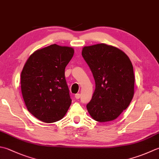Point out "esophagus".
<instances>
[{
	"label": "esophagus",
	"instance_id": "obj_1",
	"mask_svg": "<svg viewBox=\"0 0 159 159\" xmlns=\"http://www.w3.org/2000/svg\"><path fill=\"white\" fill-rule=\"evenodd\" d=\"M80 97V94H76L75 95L76 99H79Z\"/></svg>",
	"mask_w": 159,
	"mask_h": 159
}]
</instances>
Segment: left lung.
Here are the masks:
<instances>
[{"label":"left lung","mask_w":159,"mask_h":159,"mask_svg":"<svg viewBox=\"0 0 159 159\" xmlns=\"http://www.w3.org/2000/svg\"><path fill=\"white\" fill-rule=\"evenodd\" d=\"M82 56L96 84L87 104L88 112L98 122L116 119L134 96L135 79L131 61L120 49L103 43L85 47Z\"/></svg>","instance_id":"left-lung-1"}]
</instances>
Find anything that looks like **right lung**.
Here are the masks:
<instances>
[{"instance_id": "1", "label": "right lung", "mask_w": 159, "mask_h": 159, "mask_svg": "<svg viewBox=\"0 0 159 159\" xmlns=\"http://www.w3.org/2000/svg\"><path fill=\"white\" fill-rule=\"evenodd\" d=\"M74 50L56 44L30 56L20 75L21 92L28 111L44 123L62 119L71 103L65 69Z\"/></svg>"}]
</instances>
